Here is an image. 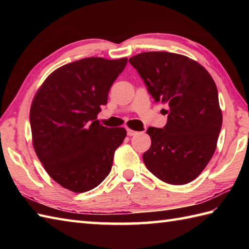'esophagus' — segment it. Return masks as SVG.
<instances>
[{"instance_id":"1","label":"esophagus","mask_w":249,"mask_h":249,"mask_svg":"<svg viewBox=\"0 0 249 249\" xmlns=\"http://www.w3.org/2000/svg\"><path fill=\"white\" fill-rule=\"evenodd\" d=\"M137 134V131H135V130H133V129H127V135L129 136V137H131V136H135Z\"/></svg>"}]
</instances>
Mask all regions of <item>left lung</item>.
Segmentation results:
<instances>
[{"label": "left lung", "instance_id": "1", "mask_svg": "<svg viewBox=\"0 0 249 249\" xmlns=\"http://www.w3.org/2000/svg\"><path fill=\"white\" fill-rule=\"evenodd\" d=\"M129 63L155 102L168 105L165 127L146 130V168L168 184L194 181L212 158L223 124L213 78L198 62L170 52H142Z\"/></svg>", "mask_w": 249, "mask_h": 249}]
</instances>
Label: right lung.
I'll return each instance as SVG.
<instances>
[{"instance_id":"add662e5","label":"right lung","mask_w":249,"mask_h":249,"mask_svg":"<svg viewBox=\"0 0 249 249\" xmlns=\"http://www.w3.org/2000/svg\"><path fill=\"white\" fill-rule=\"evenodd\" d=\"M126 64V57H87L57 68L37 91L30 110L33 146L62 187L89 192L109 174L126 130L100 125L97 114Z\"/></svg>"}]
</instances>
